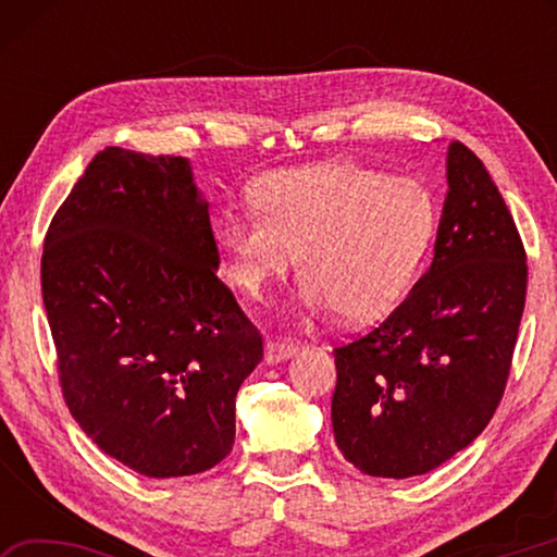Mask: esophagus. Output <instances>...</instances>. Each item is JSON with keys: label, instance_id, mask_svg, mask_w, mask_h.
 Instances as JSON below:
<instances>
[{"label": "esophagus", "instance_id": "obj_1", "mask_svg": "<svg viewBox=\"0 0 557 557\" xmlns=\"http://www.w3.org/2000/svg\"><path fill=\"white\" fill-rule=\"evenodd\" d=\"M297 354V344L292 342H282V338H268L265 344V361L268 363H280V361H287Z\"/></svg>", "mask_w": 557, "mask_h": 557}]
</instances>
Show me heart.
Returning <instances> with one entry per match:
<instances>
[{"mask_svg":"<svg viewBox=\"0 0 557 557\" xmlns=\"http://www.w3.org/2000/svg\"><path fill=\"white\" fill-rule=\"evenodd\" d=\"M258 211H225L215 238L248 295L295 268L301 299L369 324L408 295L437 233V199L418 176L354 162L282 169L256 188Z\"/></svg>","mask_w":557,"mask_h":557,"instance_id":"heart-1","label":"heart"}]
</instances>
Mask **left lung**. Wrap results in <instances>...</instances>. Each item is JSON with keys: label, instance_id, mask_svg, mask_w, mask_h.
<instances>
[{"label": "left lung", "instance_id": "1", "mask_svg": "<svg viewBox=\"0 0 557 557\" xmlns=\"http://www.w3.org/2000/svg\"><path fill=\"white\" fill-rule=\"evenodd\" d=\"M525 277L521 235L486 166L449 143L430 270L379 329L334 348V440L356 469L428 474L482 435L511 369Z\"/></svg>", "mask_w": 557, "mask_h": 557}]
</instances>
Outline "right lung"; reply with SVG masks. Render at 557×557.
<instances>
[{"label":"right lung","instance_id":"right-lung-1","mask_svg":"<svg viewBox=\"0 0 557 557\" xmlns=\"http://www.w3.org/2000/svg\"><path fill=\"white\" fill-rule=\"evenodd\" d=\"M209 201L184 157L106 147L55 211L41 292L65 405L145 476L231 455L235 395L262 336L215 275Z\"/></svg>","mask_w":557,"mask_h":557}]
</instances>
